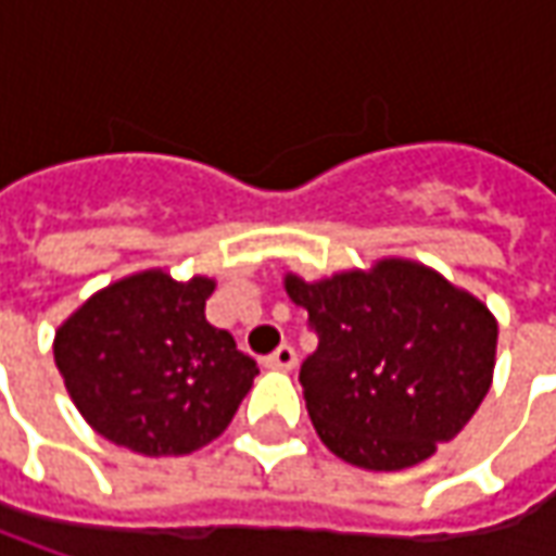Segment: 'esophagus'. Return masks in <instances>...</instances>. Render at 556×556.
Masks as SVG:
<instances>
[{"label": "esophagus", "mask_w": 556, "mask_h": 556, "mask_svg": "<svg viewBox=\"0 0 556 556\" xmlns=\"http://www.w3.org/2000/svg\"><path fill=\"white\" fill-rule=\"evenodd\" d=\"M296 365V353H293V346H278L275 353L266 355V368H271V371H290Z\"/></svg>", "instance_id": "esophagus-1"}]
</instances>
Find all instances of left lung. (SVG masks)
I'll return each mask as SVG.
<instances>
[{
    "label": "left lung",
    "instance_id": "obj_1",
    "mask_svg": "<svg viewBox=\"0 0 556 556\" xmlns=\"http://www.w3.org/2000/svg\"><path fill=\"white\" fill-rule=\"evenodd\" d=\"M318 350L300 383L315 433L365 470H405L455 439L492 387L498 321L467 290L412 260L321 281L285 278Z\"/></svg>",
    "mask_w": 556,
    "mask_h": 556
}]
</instances>
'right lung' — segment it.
I'll list each match as a JSON object with an SVG mask.
<instances>
[{
	"label": "right lung",
	"instance_id": "1",
	"mask_svg": "<svg viewBox=\"0 0 556 556\" xmlns=\"http://www.w3.org/2000/svg\"><path fill=\"white\" fill-rule=\"evenodd\" d=\"M213 278L163 268L114 281L54 331V365L86 424L148 458L191 455L223 433L256 362L206 321Z\"/></svg>",
	"mask_w": 556,
	"mask_h": 556
}]
</instances>
